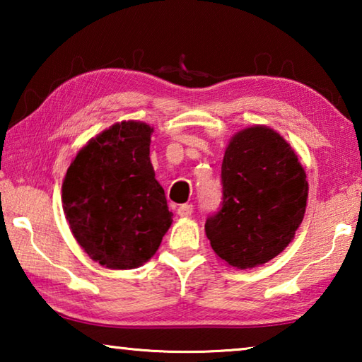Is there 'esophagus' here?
Wrapping results in <instances>:
<instances>
[{"mask_svg":"<svg viewBox=\"0 0 362 362\" xmlns=\"http://www.w3.org/2000/svg\"><path fill=\"white\" fill-rule=\"evenodd\" d=\"M193 212V206L192 204H182L179 206V209H177V214H179L180 217H189Z\"/></svg>","mask_w":362,"mask_h":362,"instance_id":"34e87169","label":"esophagus"}]
</instances>
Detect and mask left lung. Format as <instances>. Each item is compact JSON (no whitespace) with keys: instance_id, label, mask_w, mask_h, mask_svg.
Listing matches in <instances>:
<instances>
[{"instance_id":"obj_1","label":"left lung","mask_w":362,"mask_h":362,"mask_svg":"<svg viewBox=\"0 0 362 362\" xmlns=\"http://www.w3.org/2000/svg\"><path fill=\"white\" fill-rule=\"evenodd\" d=\"M222 189V209L204 225L220 260L255 268L289 246L305 216L308 182L279 132L263 124L236 132L223 155Z\"/></svg>"}]
</instances>
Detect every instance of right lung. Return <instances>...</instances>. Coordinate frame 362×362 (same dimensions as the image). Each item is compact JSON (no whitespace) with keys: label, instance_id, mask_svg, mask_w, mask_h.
<instances>
[{"label":"right lung","instance_id":"1","mask_svg":"<svg viewBox=\"0 0 362 362\" xmlns=\"http://www.w3.org/2000/svg\"><path fill=\"white\" fill-rule=\"evenodd\" d=\"M153 127L115 122L73 159L62 183L70 230L94 262L110 269L142 267L173 223L150 161Z\"/></svg>","mask_w":362,"mask_h":362}]
</instances>
